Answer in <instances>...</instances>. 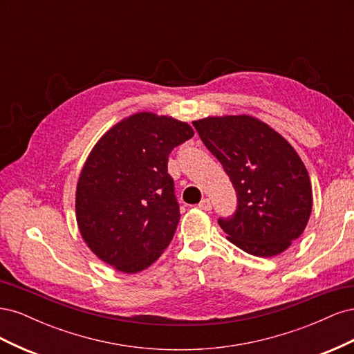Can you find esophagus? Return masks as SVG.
<instances>
[{"instance_id":"34e87169","label":"esophagus","mask_w":354,"mask_h":354,"mask_svg":"<svg viewBox=\"0 0 354 354\" xmlns=\"http://www.w3.org/2000/svg\"><path fill=\"white\" fill-rule=\"evenodd\" d=\"M201 209H203V211H209L211 208H212V205H211V201L209 199H202L201 202H199V205H198Z\"/></svg>"}]
</instances>
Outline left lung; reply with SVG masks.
Here are the masks:
<instances>
[{
  "mask_svg": "<svg viewBox=\"0 0 354 354\" xmlns=\"http://www.w3.org/2000/svg\"><path fill=\"white\" fill-rule=\"evenodd\" d=\"M194 125L236 190L234 216L218 220L229 242L263 259L286 251L313 208L312 181L295 149L251 115L207 116Z\"/></svg>",
  "mask_w": 354,
  "mask_h": 354,
  "instance_id": "obj_1",
  "label": "left lung"
}]
</instances>
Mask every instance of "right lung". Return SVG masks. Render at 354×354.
Masks as SVG:
<instances>
[{
	"label": "right lung",
	"mask_w": 354,
	"mask_h": 354,
	"mask_svg": "<svg viewBox=\"0 0 354 354\" xmlns=\"http://www.w3.org/2000/svg\"><path fill=\"white\" fill-rule=\"evenodd\" d=\"M195 134L168 115L137 112L112 125L85 159L75 194L84 242L122 273L153 264L180 220L168 155Z\"/></svg>",
	"instance_id": "1"
}]
</instances>
